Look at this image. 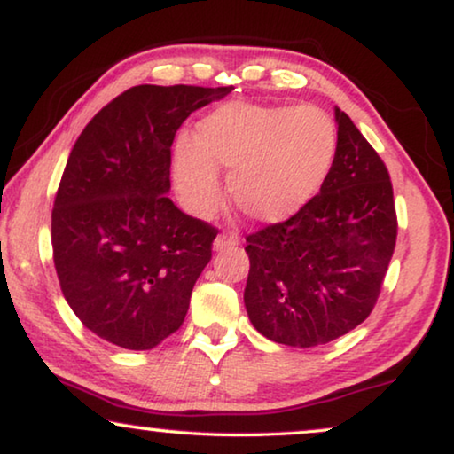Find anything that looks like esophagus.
I'll list each match as a JSON object with an SVG mask.
<instances>
[{
    "mask_svg": "<svg viewBox=\"0 0 454 454\" xmlns=\"http://www.w3.org/2000/svg\"><path fill=\"white\" fill-rule=\"evenodd\" d=\"M234 247H239V236H236L234 232L215 236L214 250H226V248H234Z\"/></svg>",
    "mask_w": 454,
    "mask_h": 454,
    "instance_id": "esophagus-1",
    "label": "esophagus"
}]
</instances>
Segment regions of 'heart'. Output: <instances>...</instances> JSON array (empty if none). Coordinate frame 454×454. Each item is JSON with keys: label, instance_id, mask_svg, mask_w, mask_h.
<instances>
[{"label": "heart", "instance_id": "b5f03b06", "mask_svg": "<svg viewBox=\"0 0 454 454\" xmlns=\"http://www.w3.org/2000/svg\"><path fill=\"white\" fill-rule=\"evenodd\" d=\"M336 151V126L320 107L236 101L200 121L195 145L177 146L175 184L193 214L207 215L222 200L218 167L226 168L236 206L256 222L279 224L320 193Z\"/></svg>", "mask_w": 454, "mask_h": 454}]
</instances>
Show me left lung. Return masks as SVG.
I'll list each match as a JSON object with an SVG mask.
<instances>
[{
    "label": "left lung",
    "mask_w": 454,
    "mask_h": 454,
    "mask_svg": "<svg viewBox=\"0 0 454 454\" xmlns=\"http://www.w3.org/2000/svg\"><path fill=\"white\" fill-rule=\"evenodd\" d=\"M338 151L326 184L281 224L247 236L245 308L269 340L309 348L367 320L395 248L389 173L336 107Z\"/></svg>",
    "instance_id": "1"
}]
</instances>
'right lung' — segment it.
Segmentation results:
<instances>
[{
	"label": "right lung",
	"instance_id": "add662e5",
	"mask_svg": "<svg viewBox=\"0 0 454 454\" xmlns=\"http://www.w3.org/2000/svg\"><path fill=\"white\" fill-rule=\"evenodd\" d=\"M232 87L138 85L99 110L67 160L52 209L60 289L87 330L151 350L179 330L218 230L168 198L189 114Z\"/></svg>",
	"mask_w": 454,
	"mask_h": 454
}]
</instances>
